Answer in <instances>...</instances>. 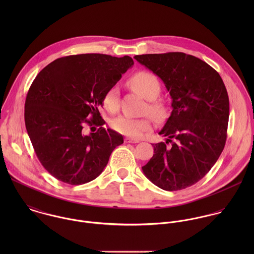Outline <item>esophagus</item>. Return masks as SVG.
Segmentation results:
<instances>
[{
    "label": "esophagus",
    "mask_w": 254,
    "mask_h": 254,
    "mask_svg": "<svg viewBox=\"0 0 254 254\" xmlns=\"http://www.w3.org/2000/svg\"><path fill=\"white\" fill-rule=\"evenodd\" d=\"M125 143H127V144H137V143H139V141L135 140V139H131V138H126Z\"/></svg>",
    "instance_id": "esophagus-1"
}]
</instances>
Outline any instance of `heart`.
Listing matches in <instances>:
<instances>
[{"instance_id": "obj_1", "label": "heart", "mask_w": 254, "mask_h": 254, "mask_svg": "<svg viewBox=\"0 0 254 254\" xmlns=\"http://www.w3.org/2000/svg\"><path fill=\"white\" fill-rule=\"evenodd\" d=\"M131 89L147 101L145 112H147L155 121H163L167 117L168 109L165 102L158 98L161 92V84L158 78L147 71L134 74L128 81ZM103 106L109 112H114L119 108V91L116 86L107 90L103 98ZM111 128L119 134L134 139L141 138L145 132L151 130V122L148 118H130L119 116L110 123Z\"/></svg>"}]
</instances>
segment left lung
<instances>
[{
	"instance_id": "8db88e82",
	"label": "left lung",
	"mask_w": 254,
	"mask_h": 254,
	"mask_svg": "<svg viewBox=\"0 0 254 254\" xmlns=\"http://www.w3.org/2000/svg\"><path fill=\"white\" fill-rule=\"evenodd\" d=\"M134 59L163 81L173 109L158 133L167 139L152 145L143 172L165 190L190 187L208 173L225 146L230 106L224 82L205 62L184 53Z\"/></svg>"
}]
</instances>
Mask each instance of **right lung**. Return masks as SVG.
<instances>
[{
    "label": "right lung",
    "instance_id": "1",
    "mask_svg": "<svg viewBox=\"0 0 254 254\" xmlns=\"http://www.w3.org/2000/svg\"><path fill=\"white\" fill-rule=\"evenodd\" d=\"M133 64L128 56L82 54L58 59L37 75L25 101V126L38 159L56 179L69 185L96 179L123 144L122 135L103 127L99 108ZM86 124L99 129L85 135Z\"/></svg>",
    "mask_w": 254,
    "mask_h": 254
}]
</instances>
